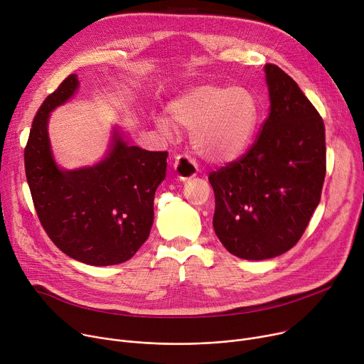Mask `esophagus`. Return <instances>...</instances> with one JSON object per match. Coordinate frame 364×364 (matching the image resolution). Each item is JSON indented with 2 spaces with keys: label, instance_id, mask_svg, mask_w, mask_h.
<instances>
[{
  "label": "esophagus",
  "instance_id": "1",
  "mask_svg": "<svg viewBox=\"0 0 364 364\" xmlns=\"http://www.w3.org/2000/svg\"><path fill=\"white\" fill-rule=\"evenodd\" d=\"M174 171L180 180H188L197 173V162L188 155H178L174 161Z\"/></svg>",
  "mask_w": 364,
  "mask_h": 364
}]
</instances>
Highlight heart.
I'll return each mask as SVG.
<instances>
[{
  "mask_svg": "<svg viewBox=\"0 0 364 364\" xmlns=\"http://www.w3.org/2000/svg\"><path fill=\"white\" fill-rule=\"evenodd\" d=\"M170 124L190 134L194 151L212 164L240 158L250 145L257 126V102L242 87L200 85L170 106ZM165 132V120L158 122Z\"/></svg>",
  "mask_w": 364,
  "mask_h": 364,
  "instance_id": "b5f03b06",
  "label": "heart"
}]
</instances>
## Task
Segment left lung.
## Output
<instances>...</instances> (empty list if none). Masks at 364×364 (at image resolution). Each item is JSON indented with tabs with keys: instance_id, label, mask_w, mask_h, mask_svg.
<instances>
[{
	"instance_id": "8db88e82",
	"label": "left lung",
	"mask_w": 364,
	"mask_h": 364,
	"mask_svg": "<svg viewBox=\"0 0 364 364\" xmlns=\"http://www.w3.org/2000/svg\"><path fill=\"white\" fill-rule=\"evenodd\" d=\"M270 113L251 148L209 174L219 241L244 259H267L301 240L321 200L325 127L306 95L277 65L264 67Z\"/></svg>"
}]
</instances>
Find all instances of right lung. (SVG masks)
<instances>
[{
	"mask_svg": "<svg viewBox=\"0 0 364 364\" xmlns=\"http://www.w3.org/2000/svg\"><path fill=\"white\" fill-rule=\"evenodd\" d=\"M78 85L77 75H68L38 110L24 149L26 178L52 242L90 266H113L134 257L149 237L154 196L165 178L168 152L130 146L114 130L105 159L60 170L50 149L49 113L70 100Z\"/></svg>",
	"mask_w": 364,
	"mask_h": 364,
	"instance_id": "obj_1",
	"label": "right lung"
}]
</instances>
